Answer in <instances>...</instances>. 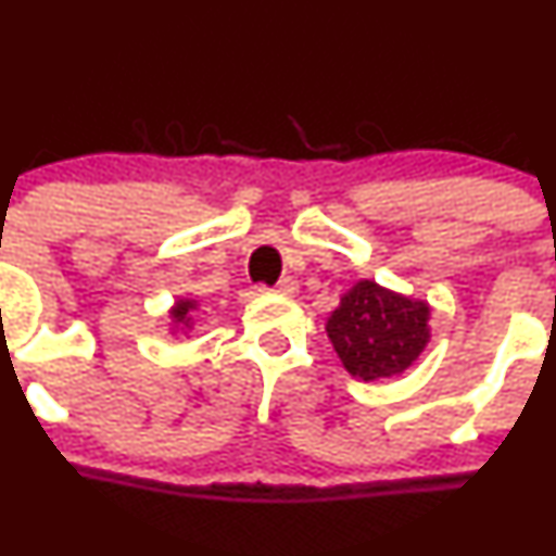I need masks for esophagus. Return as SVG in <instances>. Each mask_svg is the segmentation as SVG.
Segmentation results:
<instances>
[{
  "label": "esophagus",
  "mask_w": 556,
  "mask_h": 556,
  "mask_svg": "<svg viewBox=\"0 0 556 556\" xmlns=\"http://www.w3.org/2000/svg\"><path fill=\"white\" fill-rule=\"evenodd\" d=\"M270 291H276V294H294L296 291V283L291 278H283V280H278L276 286H273Z\"/></svg>",
  "instance_id": "1"
}]
</instances>
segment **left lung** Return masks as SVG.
I'll use <instances>...</instances> for the list:
<instances>
[{
  "label": "left lung",
  "mask_w": 556,
  "mask_h": 556,
  "mask_svg": "<svg viewBox=\"0 0 556 556\" xmlns=\"http://www.w3.org/2000/svg\"><path fill=\"white\" fill-rule=\"evenodd\" d=\"M432 307L427 300L400 294L362 278L329 313L327 338L356 381L403 376L432 338Z\"/></svg>",
  "instance_id": "obj_1"
}]
</instances>
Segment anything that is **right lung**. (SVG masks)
Wrapping results in <instances>:
<instances>
[{
    "mask_svg": "<svg viewBox=\"0 0 556 556\" xmlns=\"http://www.w3.org/2000/svg\"><path fill=\"white\" fill-rule=\"evenodd\" d=\"M197 311H200V300H197V296H178V300L173 302V307L167 311L169 332L186 334V338H189V334L194 332Z\"/></svg>",
    "mask_w": 556,
    "mask_h": 556,
    "instance_id": "1",
    "label": "right lung"
}]
</instances>
